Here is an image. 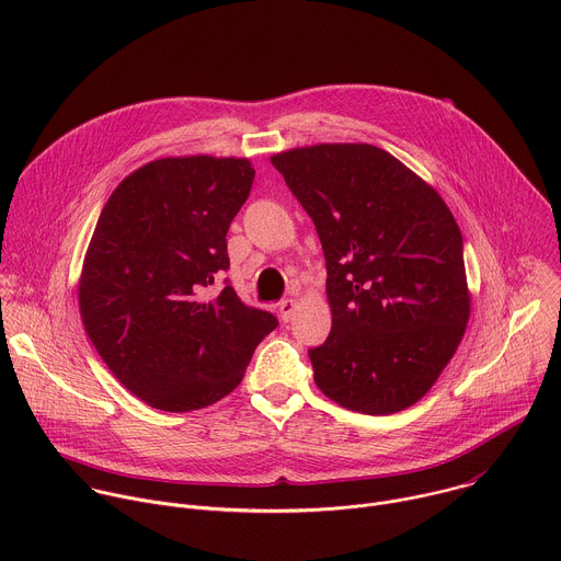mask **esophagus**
Here are the masks:
<instances>
[{
	"mask_svg": "<svg viewBox=\"0 0 561 561\" xmlns=\"http://www.w3.org/2000/svg\"><path fill=\"white\" fill-rule=\"evenodd\" d=\"M295 310H297V299H282V301H279V317H282V322H290Z\"/></svg>",
	"mask_w": 561,
	"mask_h": 561,
	"instance_id": "obj_1",
	"label": "esophagus"
}]
</instances>
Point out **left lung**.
Wrapping results in <instances>:
<instances>
[{"instance_id":"1","label":"left lung","mask_w":561,"mask_h":561,"mask_svg":"<svg viewBox=\"0 0 561 561\" xmlns=\"http://www.w3.org/2000/svg\"><path fill=\"white\" fill-rule=\"evenodd\" d=\"M271 164L314 221L327 257L333 327L308 351L317 388L364 415L417 404L453 359L470 317L450 208L373 144L290 148Z\"/></svg>"}]
</instances>
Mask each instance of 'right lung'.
Instances as JSON below:
<instances>
[{"label":"right lung","instance_id":"1","mask_svg":"<svg viewBox=\"0 0 561 561\" xmlns=\"http://www.w3.org/2000/svg\"><path fill=\"white\" fill-rule=\"evenodd\" d=\"M247 157L144 164L108 197L77 284L84 329L111 373L167 413L206 409L242 381L277 317L226 284V232L249 199Z\"/></svg>","mask_w":561,"mask_h":561}]
</instances>
